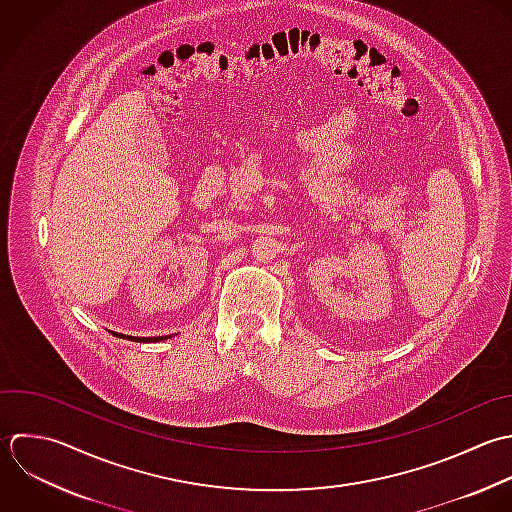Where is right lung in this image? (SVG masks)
Returning <instances> with one entry per match:
<instances>
[{
  "label": "right lung",
  "instance_id": "right-lung-1",
  "mask_svg": "<svg viewBox=\"0 0 512 512\" xmlns=\"http://www.w3.org/2000/svg\"><path fill=\"white\" fill-rule=\"evenodd\" d=\"M119 337H123V335H119ZM127 339H133V341H139V343H143V341H159V337H149V339H145V337H127Z\"/></svg>",
  "mask_w": 512,
  "mask_h": 512
}]
</instances>
